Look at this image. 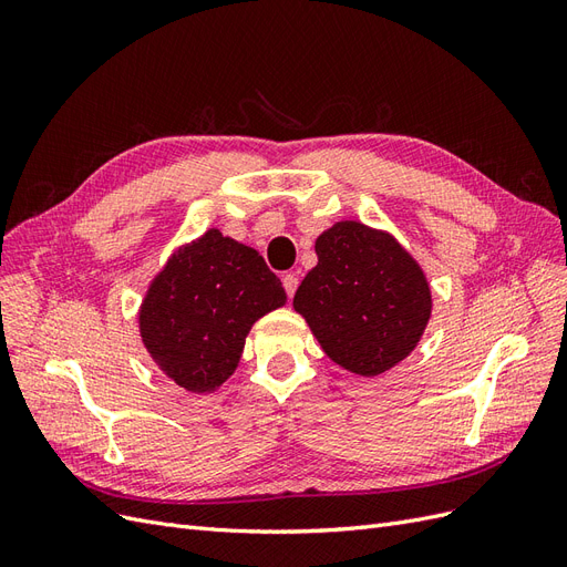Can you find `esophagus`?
I'll return each mask as SVG.
<instances>
[{
    "label": "esophagus",
    "instance_id": "esophagus-1",
    "mask_svg": "<svg viewBox=\"0 0 567 567\" xmlns=\"http://www.w3.org/2000/svg\"><path fill=\"white\" fill-rule=\"evenodd\" d=\"M281 281H284V288H286V296L293 298L296 290H298V277H296V274H284Z\"/></svg>",
    "mask_w": 567,
    "mask_h": 567
}]
</instances>
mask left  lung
Listing matches in <instances>:
<instances>
[{
	"label": "left lung",
	"instance_id": "left-lung-1",
	"mask_svg": "<svg viewBox=\"0 0 567 567\" xmlns=\"http://www.w3.org/2000/svg\"><path fill=\"white\" fill-rule=\"evenodd\" d=\"M319 262L293 307L323 352L359 375H379L416 348L431 319V288L409 252L383 231L338 221L317 238Z\"/></svg>",
	"mask_w": 567,
	"mask_h": 567
}]
</instances>
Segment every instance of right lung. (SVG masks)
Here are the masks:
<instances>
[{
  "label": "right lung",
  "instance_id": "add662e5",
  "mask_svg": "<svg viewBox=\"0 0 567 567\" xmlns=\"http://www.w3.org/2000/svg\"><path fill=\"white\" fill-rule=\"evenodd\" d=\"M286 302L262 255L210 229L182 248L148 288L142 338L177 385L208 392L241 359L250 326Z\"/></svg>",
  "mask_w": 567,
  "mask_h": 567
}]
</instances>
